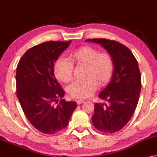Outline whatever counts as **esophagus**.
Listing matches in <instances>:
<instances>
[{
  "label": "esophagus",
  "instance_id": "obj_1",
  "mask_svg": "<svg viewBox=\"0 0 157 157\" xmlns=\"http://www.w3.org/2000/svg\"><path fill=\"white\" fill-rule=\"evenodd\" d=\"M85 101H84V100H82V99H79V100H78V101H77V103L78 104V105H80V104H82V103H84Z\"/></svg>",
  "mask_w": 157,
  "mask_h": 157
}]
</instances>
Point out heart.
<instances>
[{
	"instance_id": "b5f03b06",
	"label": "heart",
	"mask_w": 157,
	"mask_h": 157,
	"mask_svg": "<svg viewBox=\"0 0 157 157\" xmlns=\"http://www.w3.org/2000/svg\"><path fill=\"white\" fill-rule=\"evenodd\" d=\"M73 66L85 67L83 81H76L69 85L68 91L71 97L79 99L90 97L96 90L97 84L102 86L111 78L113 64L111 56L97 49L84 45L69 55L68 60L60 58L54 64L55 77L63 82H69L73 77Z\"/></svg>"
}]
</instances>
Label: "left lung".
<instances>
[{
  "mask_svg": "<svg viewBox=\"0 0 157 157\" xmlns=\"http://www.w3.org/2000/svg\"><path fill=\"white\" fill-rule=\"evenodd\" d=\"M86 41L100 44L113 61L111 80L99 94L108 105L94 104L92 122L95 128L103 133H115L130 121L139 101L142 86L137 61L129 49L117 41L105 39Z\"/></svg>",
  "mask_w": 157,
  "mask_h": 157,
  "instance_id": "1",
  "label": "left lung"
}]
</instances>
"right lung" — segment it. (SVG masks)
<instances>
[{
  "instance_id": "right-lung-1",
  "label": "right lung",
  "mask_w": 157,
  "mask_h": 157,
  "mask_svg": "<svg viewBox=\"0 0 157 157\" xmlns=\"http://www.w3.org/2000/svg\"><path fill=\"white\" fill-rule=\"evenodd\" d=\"M71 43L51 41L34 46L23 55L17 67L16 93L21 108L33 127L45 134L66 128L77 107L75 101L62 99L64 91L54 73V63Z\"/></svg>"
}]
</instances>
